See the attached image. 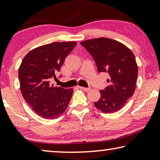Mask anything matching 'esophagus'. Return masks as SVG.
<instances>
[{"label": "esophagus", "instance_id": "obj_1", "mask_svg": "<svg viewBox=\"0 0 160 160\" xmlns=\"http://www.w3.org/2000/svg\"><path fill=\"white\" fill-rule=\"evenodd\" d=\"M79 88L80 89V90L85 91V92H88L89 90H90V88H83V87H79Z\"/></svg>", "mask_w": 160, "mask_h": 160}]
</instances>
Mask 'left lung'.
<instances>
[{
	"instance_id": "1",
	"label": "left lung",
	"mask_w": 160,
	"mask_h": 160,
	"mask_svg": "<svg viewBox=\"0 0 160 160\" xmlns=\"http://www.w3.org/2000/svg\"><path fill=\"white\" fill-rule=\"evenodd\" d=\"M92 56L99 72L109 75V83L100 90L101 97L94 102L104 113L120 110L134 94L138 78V66L134 54L121 42L101 37L80 42Z\"/></svg>"
}]
</instances>
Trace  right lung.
<instances>
[{
	"mask_svg": "<svg viewBox=\"0 0 160 160\" xmlns=\"http://www.w3.org/2000/svg\"><path fill=\"white\" fill-rule=\"evenodd\" d=\"M75 42H53L34 48L24 57L19 68L20 91L32 110L47 119L58 118L66 110L73 93L72 88L53 87L67 56L76 46Z\"/></svg>",
	"mask_w": 160,
	"mask_h": 160,
	"instance_id": "right-lung-1",
	"label": "right lung"
}]
</instances>
